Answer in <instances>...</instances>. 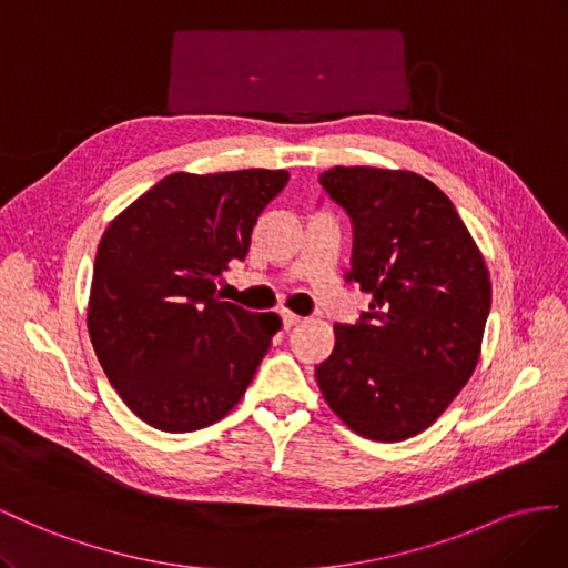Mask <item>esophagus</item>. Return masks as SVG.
<instances>
[{"label": "esophagus", "mask_w": 568, "mask_h": 568, "mask_svg": "<svg viewBox=\"0 0 568 568\" xmlns=\"http://www.w3.org/2000/svg\"><path fill=\"white\" fill-rule=\"evenodd\" d=\"M281 318H283V328H285V331L295 328L297 323L302 321V316H297V314H293V312H287V310H283V312H281Z\"/></svg>", "instance_id": "34e87169"}]
</instances>
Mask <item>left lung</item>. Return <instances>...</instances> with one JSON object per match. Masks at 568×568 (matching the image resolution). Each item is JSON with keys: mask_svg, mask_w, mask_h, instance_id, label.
<instances>
[{"mask_svg": "<svg viewBox=\"0 0 568 568\" xmlns=\"http://www.w3.org/2000/svg\"><path fill=\"white\" fill-rule=\"evenodd\" d=\"M352 221L349 281L368 293L316 366L328 407L354 433L399 443L426 430L471 378L493 285L455 204L424 175L335 166L318 175Z\"/></svg>", "mask_w": 568, "mask_h": 568, "instance_id": "1", "label": "left lung"}]
</instances>
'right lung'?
<instances>
[{
	"instance_id": "right-lung-1",
	"label": "right lung",
	"mask_w": 568,
	"mask_h": 568,
	"mask_svg": "<svg viewBox=\"0 0 568 568\" xmlns=\"http://www.w3.org/2000/svg\"><path fill=\"white\" fill-rule=\"evenodd\" d=\"M287 178L171 173L104 231L88 331L109 383L152 428L212 426L252 383L281 318L223 302L216 281L247 256L258 214Z\"/></svg>"
}]
</instances>
